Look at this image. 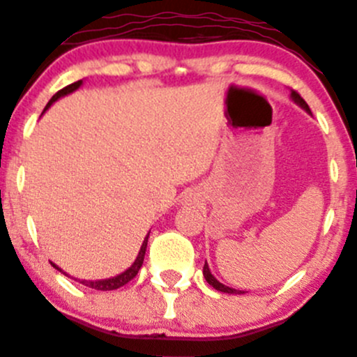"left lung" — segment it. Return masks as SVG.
I'll return each instance as SVG.
<instances>
[{
  "label": "left lung",
  "mask_w": 357,
  "mask_h": 357,
  "mask_svg": "<svg viewBox=\"0 0 357 357\" xmlns=\"http://www.w3.org/2000/svg\"><path fill=\"white\" fill-rule=\"evenodd\" d=\"M291 99L294 100V102L298 104L299 107H303V109H305L307 114H311L310 107H307V104L305 102V99H303V97L299 96V93L296 92V90H291ZM204 277H205V280H207V282L210 284V286H212L213 289H217V291L226 292V294H245V291H238V289H232V287H229V286H224L222 282H219V280H217L215 277L212 275V272H210L207 261H205V265H204Z\"/></svg>",
  "instance_id": "1"
}]
</instances>
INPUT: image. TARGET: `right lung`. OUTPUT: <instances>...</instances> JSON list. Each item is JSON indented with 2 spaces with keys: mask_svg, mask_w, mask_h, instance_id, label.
Returning a JSON list of instances; mask_svg holds the SVG:
<instances>
[{
  "mask_svg": "<svg viewBox=\"0 0 357 357\" xmlns=\"http://www.w3.org/2000/svg\"><path fill=\"white\" fill-rule=\"evenodd\" d=\"M82 84H84V80H78V82H75V84L68 85V87L61 89V90H59V92H56L54 96H52V99L50 100V102H47L46 109H44V111H47V109H50V107H51V104H52V102H56V100H58V99H61V97H65V96H68V93L75 92V90H77L78 87H80ZM149 234H150V232H149ZM149 234L145 236L144 243H142V248H140V251H138V257L135 258V261H133V264H131V267L126 268L125 272L118 273V275H114V277H109V279H100V280H80V279H75V280H78V282H80V284H84V286H87V287L97 289V291H114V289H119V287H123V286H125V284H128L130 280L133 279L135 275H137V273H138V270H140V267H142V264H144L145 251H147ZM51 265H52V267H54L56 270H59V272H63V270L59 268L58 265H56V264H52V261H51ZM63 273H65L66 277H70L68 273H66V272H63ZM71 279H73V277H71Z\"/></svg>",
  "mask_w": 357,
  "mask_h": 357,
  "instance_id": "add662e5",
  "label": "right lung"
}]
</instances>
